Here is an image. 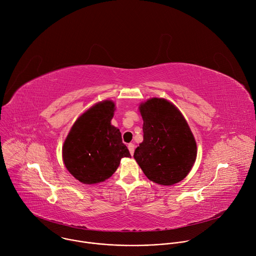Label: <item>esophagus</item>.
Masks as SVG:
<instances>
[{"label":"esophagus","mask_w":256,"mask_h":256,"mask_svg":"<svg viewBox=\"0 0 256 256\" xmlns=\"http://www.w3.org/2000/svg\"><path fill=\"white\" fill-rule=\"evenodd\" d=\"M128 148L130 153L132 155H134V144L130 142V144H128Z\"/></svg>","instance_id":"34e87169"}]
</instances>
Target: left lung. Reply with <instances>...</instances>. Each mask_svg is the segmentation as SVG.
<instances>
[{
    "label": "left lung",
    "instance_id": "1",
    "mask_svg": "<svg viewBox=\"0 0 256 256\" xmlns=\"http://www.w3.org/2000/svg\"><path fill=\"white\" fill-rule=\"evenodd\" d=\"M144 140L134 157L144 174L162 186L181 181L196 158V144L184 116L169 101L152 98L140 104Z\"/></svg>",
    "mask_w": 256,
    "mask_h": 256
}]
</instances>
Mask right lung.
<instances>
[{
  "mask_svg": "<svg viewBox=\"0 0 256 256\" xmlns=\"http://www.w3.org/2000/svg\"><path fill=\"white\" fill-rule=\"evenodd\" d=\"M114 103L95 104L72 126L62 147V159L68 172L85 184H94L110 177L120 159L130 157L118 128L110 122Z\"/></svg>",
  "mask_w": 256,
  "mask_h": 256,
  "instance_id": "right-lung-1",
  "label": "right lung"
}]
</instances>
